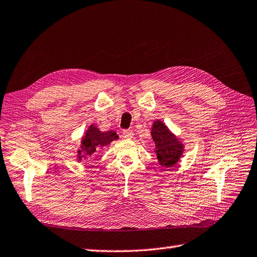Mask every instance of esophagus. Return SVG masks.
I'll list each match as a JSON object with an SVG mask.
<instances>
[{"instance_id": "obj_1", "label": "esophagus", "mask_w": 257, "mask_h": 257, "mask_svg": "<svg viewBox=\"0 0 257 257\" xmlns=\"http://www.w3.org/2000/svg\"><path fill=\"white\" fill-rule=\"evenodd\" d=\"M122 134H123V137L124 139H132L133 137V135H134V133H133V131L132 130H124L123 132H122Z\"/></svg>"}]
</instances>
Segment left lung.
Instances as JSON below:
<instances>
[{
    "label": "left lung",
    "instance_id": "left-lung-1",
    "mask_svg": "<svg viewBox=\"0 0 257 257\" xmlns=\"http://www.w3.org/2000/svg\"><path fill=\"white\" fill-rule=\"evenodd\" d=\"M150 134L155 142V153L157 155L159 165L164 168L173 167L182 157L183 144L160 120L154 122Z\"/></svg>",
    "mask_w": 257,
    "mask_h": 257
}]
</instances>
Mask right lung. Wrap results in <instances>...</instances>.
Segmentation results:
<instances>
[{"instance_id": "1", "label": "right lung", "mask_w": 257, "mask_h": 257, "mask_svg": "<svg viewBox=\"0 0 257 257\" xmlns=\"http://www.w3.org/2000/svg\"><path fill=\"white\" fill-rule=\"evenodd\" d=\"M117 135L113 131L101 132L97 126L91 124L81 137L80 146L77 152V160L90 159L92 155L97 153L100 148L108 146L111 142L117 140Z\"/></svg>"}]
</instances>
